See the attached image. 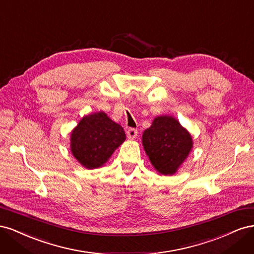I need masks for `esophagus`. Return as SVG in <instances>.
Here are the masks:
<instances>
[{
	"label": "esophagus",
	"instance_id": "34e87169",
	"mask_svg": "<svg viewBox=\"0 0 254 254\" xmlns=\"http://www.w3.org/2000/svg\"><path fill=\"white\" fill-rule=\"evenodd\" d=\"M127 136H128V139H130V140L135 139V137L137 136V130L134 129V128L128 129L127 130Z\"/></svg>",
	"mask_w": 254,
	"mask_h": 254
}]
</instances>
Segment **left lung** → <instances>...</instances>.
Masks as SVG:
<instances>
[{
  "instance_id": "1",
  "label": "left lung",
  "mask_w": 254,
  "mask_h": 254,
  "mask_svg": "<svg viewBox=\"0 0 254 254\" xmlns=\"http://www.w3.org/2000/svg\"><path fill=\"white\" fill-rule=\"evenodd\" d=\"M142 144L151 165L160 175H174L193 148V139L178 120L160 115L143 132Z\"/></svg>"
}]
</instances>
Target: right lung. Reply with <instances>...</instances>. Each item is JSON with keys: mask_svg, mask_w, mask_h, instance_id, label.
Returning <instances> with one entry per match:
<instances>
[{"mask_svg": "<svg viewBox=\"0 0 254 254\" xmlns=\"http://www.w3.org/2000/svg\"><path fill=\"white\" fill-rule=\"evenodd\" d=\"M125 140L123 127L99 111L83 117L72 130L71 152L81 166L94 170L103 166Z\"/></svg>", "mask_w": 254, "mask_h": 254, "instance_id": "add662e5", "label": "right lung"}]
</instances>
